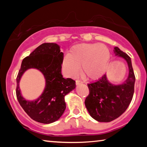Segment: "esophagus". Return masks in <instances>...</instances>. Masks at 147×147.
<instances>
[{
  "mask_svg": "<svg viewBox=\"0 0 147 147\" xmlns=\"http://www.w3.org/2000/svg\"><path fill=\"white\" fill-rule=\"evenodd\" d=\"M83 82L80 80H76V84L77 86L78 85H80V84H82Z\"/></svg>",
  "mask_w": 147,
  "mask_h": 147,
  "instance_id": "34e87169",
  "label": "esophagus"
}]
</instances>
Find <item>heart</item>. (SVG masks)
<instances>
[{"label": "heart", "instance_id": "heart-1", "mask_svg": "<svg viewBox=\"0 0 147 147\" xmlns=\"http://www.w3.org/2000/svg\"><path fill=\"white\" fill-rule=\"evenodd\" d=\"M110 59V52L105 45L82 43L76 45L64 57L63 67L69 76L76 77L80 71L84 76L96 79L106 73Z\"/></svg>", "mask_w": 147, "mask_h": 147}]
</instances>
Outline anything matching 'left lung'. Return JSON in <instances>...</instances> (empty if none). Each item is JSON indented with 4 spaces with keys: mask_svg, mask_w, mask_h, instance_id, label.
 <instances>
[{
    "mask_svg": "<svg viewBox=\"0 0 147 147\" xmlns=\"http://www.w3.org/2000/svg\"><path fill=\"white\" fill-rule=\"evenodd\" d=\"M114 53L127 62L128 76L120 85L111 84L106 74L88 84L89 94L86 98L85 105L90 115L98 122L108 123L118 118L128 108L134 95L136 77L131 58L117 47Z\"/></svg>",
    "mask_w": 147,
    "mask_h": 147,
    "instance_id": "left-lung-1",
    "label": "left lung"
}]
</instances>
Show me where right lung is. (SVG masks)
<instances>
[{"instance_id":"right-lung-1","label":"right lung","mask_w":147,"mask_h":147,"mask_svg":"<svg viewBox=\"0 0 147 147\" xmlns=\"http://www.w3.org/2000/svg\"><path fill=\"white\" fill-rule=\"evenodd\" d=\"M63 53L56 43H45L23 59L17 77L16 95L20 105L30 117L39 123L50 124L61 117L66 104L65 96L76 88L75 81L64 78L61 74ZM34 68L41 71L46 79V88L36 100L30 101L22 96L19 82L26 70Z\"/></svg>"}]
</instances>
